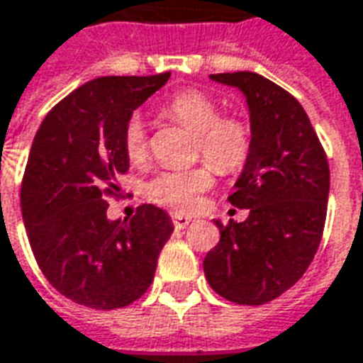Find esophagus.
<instances>
[{"label":"esophagus","instance_id":"esophagus-1","mask_svg":"<svg viewBox=\"0 0 363 363\" xmlns=\"http://www.w3.org/2000/svg\"><path fill=\"white\" fill-rule=\"evenodd\" d=\"M190 224V218L189 216H182V214H173V225L177 230H182V228H186Z\"/></svg>","mask_w":363,"mask_h":363}]
</instances>
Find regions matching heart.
<instances>
[{"label": "heart", "mask_w": 363, "mask_h": 363, "mask_svg": "<svg viewBox=\"0 0 363 363\" xmlns=\"http://www.w3.org/2000/svg\"><path fill=\"white\" fill-rule=\"evenodd\" d=\"M169 120L196 133V153L204 155L220 173H235L247 163L253 145L252 125L238 116H220L218 102L199 88L177 92L163 106ZM123 149L131 161L147 155L145 123L139 116H131L123 128ZM214 182L210 167L171 169L155 174L147 184V196L161 206L186 212L199 202Z\"/></svg>", "instance_id": "obj_1"}]
</instances>
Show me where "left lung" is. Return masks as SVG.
Segmentation results:
<instances>
[{
    "instance_id": "1",
    "label": "left lung",
    "mask_w": 363,
    "mask_h": 363,
    "mask_svg": "<svg viewBox=\"0 0 363 363\" xmlns=\"http://www.w3.org/2000/svg\"><path fill=\"white\" fill-rule=\"evenodd\" d=\"M210 78L243 92L253 145L228 196L250 216L225 225L216 220L220 242L204 257V275L232 303L265 305L305 275L320 245L328 161L306 111L287 90L245 70Z\"/></svg>"
}]
</instances>
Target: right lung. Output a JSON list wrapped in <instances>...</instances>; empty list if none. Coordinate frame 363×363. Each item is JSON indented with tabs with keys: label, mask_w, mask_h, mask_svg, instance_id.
<instances>
[{
	"label": "right lung",
	"mask_w": 363,
	"mask_h": 363,
	"mask_svg": "<svg viewBox=\"0 0 363 363\" xmlns=\"http://www.w3.org/2000/svg\"><path fill=\"white\" fill-rule=\"evenodd\" d=\"M169 76L90 80L47 113L33 139L21 182L25 230L43 275L78 305L111 311L138 301L173 234L153 204L125 220L106 216V196H118V174L129 169L123 128Z\"/></svg>",
	"instance_id": "add662e5"
}]
</instances>
